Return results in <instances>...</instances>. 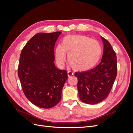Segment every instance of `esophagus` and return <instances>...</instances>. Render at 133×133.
Returning a JSON list of instances; mask_svg holds the SVG:
<instances>
[{
  "label": "esophagus",
  "instance_id": "obj_1",
  "mask_svg": "<svg viewBox=\"0 0 133 133\" xmlns=\"http://www.w3.org/2000/svg\"><path fill=\"white\" fill-rule=\"evenodd\" d=\"M67 74H68V76H71L72 75H73V73H71V72H70V71H68Z\"/></svg>",
  "mask_w": 133,
  "mask_h": 133
}]
</instances>
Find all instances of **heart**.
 I'll use <instances>...</instances> for the list:
<instances>
[{
  "mask_svg": "<svg viewBox=\"0 0 133 133\" xmlns=\"http://www.w3.org/2000/svg\"><path fill=\"white\" fill-rule=\"evenodd\" d=\"M66 53L71 66L75 71L84 72L91 69L98 63L102 54L100 44L83 35H68L63 39L55 50L56 61L63 67Z\"/></svg>",
  "mask_w": 133,
  "mask_h": 133,
  "instance_id": "1",
  "label": "heart"
}]
</instances>
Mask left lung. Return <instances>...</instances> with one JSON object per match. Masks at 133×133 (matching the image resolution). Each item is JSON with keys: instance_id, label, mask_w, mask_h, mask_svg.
I'll list each match as a JSON object with an SVG mask.
<instances>
[{"instance_id": "left-lung-1", "label": "left lung", "mask_w": 133, "mask_h": 133, "mask_svg": "<svg viewBox=\"0 0 133 133\" xmlns=\"http://www.w3.org/2000/svg\"><path fill=\"white\" fill-rule=\"evenodd\" d=\"M104 50L100 64L93 69L76 72L80 100L88 104H96L107 98L117 74L116 55L110 43L101 37Z\"/></svg>"}]
</instances>
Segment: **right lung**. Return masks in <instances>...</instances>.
Returning a JSON list of instances; mask_svg holds the SVG:
<instances>
[{"mask_svg": "<svg viewBox=\"0 0 133 133\" xmlns=\"http://www.w3.org/2000/svg\"><path fill=\"white\" fill-rule=\"evenodd\" d=\"M61 31L39 33L23 48L18 69L24 94L34 105L48 109L60 102L67 71L54 63V46Z\"/></svg>", "mask_w": 133, "mask_h": 133, "instance_id": "right-lung-1", "label": "right lung"}]
</instances>
